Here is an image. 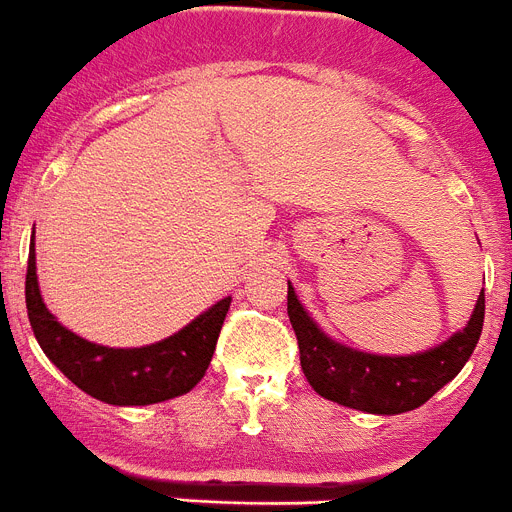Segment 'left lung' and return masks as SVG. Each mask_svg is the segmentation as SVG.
Returning <instances> with one entry per match:
<instances>
[{"label":"left lung","instance_id":"8db88e82","mask_svg":"<svg viewBox=\"0 0 512 512\" xmlns=\"http://www.w3.org/2000/svg\"><path fill=\"white\" fill-rule=\"evenodd\" d=\"M287 316L298 336L300 368L323 399L368 414L412 412L451 383L474 352L484 326V290L464 329L414 355H373L336 342L318 326L287 282Z\"/></svg>","mask_w":512,"mask_h":512}]
</instances>
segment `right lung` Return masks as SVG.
Here are the masks:
<instances>
[{
  "label": "right lung",
  "mask_w": 512,
  "mask_h": 512,
  "mask_svg": "<svg viewBox=\"0 0 512 512\" xmlns=\"http://www.w3.org/2000/svg\"><path fill=\"white\" fill-rule=\"evenodd\" d=\"M25 305L43 355L77 388L113 406H147L176 399L202 381L212 362L230 298H222L181 331L147 347H103L61 326L41 298L36 243H30Z\"/></svg>",
  "instance_id": "right-lung-1"
}]
</instances>
